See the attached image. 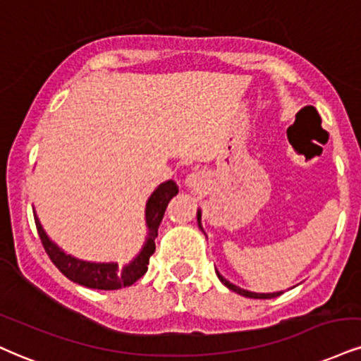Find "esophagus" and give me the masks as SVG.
<instances>
[{"label":"esophagus","mask_w":361,"mask_h":361,"mask_svg":"<svg viewBox=\"0 0 361 361\" xmlns=\"http://www.w3.org/2000/svg\"><path fill=\"white\" fill-rule=\"evenodd\" d=\"M188 181L190 183H195V178H188Z\"/></svg>","instance_id":"34e87169"}]
</instances>
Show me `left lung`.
I'll return each mask as SVG.
<instances>
[{"instance_id":"left-lung-1","label":"left lung","mask_w":361,"mask_h":361,"mask_svg":"<svg viewBox=\"0 0 361 361\" xmlns=\"http://www.w3.org/2000/svg\"><path fill=\"white\" fill-rule=\"evenodd\" d=\"M200 216H202V215H198V224H200ZM216 276H219V279L222 281L224 284L227 286V288H228L230 290H233V293L240 294V296H245V298H254V299H271V298H276V296H279V294H282V293H271V294H257V293H250V290L240 289V288H237V286H233L232 282H228L227 279H225V277L220 276L219 272H216Z\"/></svg>"}]
</instances>
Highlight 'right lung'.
<instances>
[{
	"mask_svg": "<svg viewBox=\"0 0 361 361\" xmlns=\"http://www.w3.org/2000/svg\"><path fill=\"white\" fill-rule=\"evenodd\" d=\"M178 193V186L175 181H166V183L159 185L158 190L151 195L147 200L146 207V220L147 227H149V238H147L145 249L141 254L133 260L129 266L124 269H119L117 264H94V262H84V260L73 259L72 255H67L56 247L54 242L49 240V237L43 232L40 222L35 219V225H37L38 235H40L42 245L45 249L47 255H49L55 267L68 279L77 282V284L85 286L90 289H104V290H114L131 286L137 279H141L146 274L147 264H149V257L154 252V238L158 237V228L161 224L164 210H166L169 200H171Z\"/></svg>",
	"mask_w": 361,
	"mask_h": 361,
	"instance_id": "1",
	"label": "right lung"
}]
</instances>
